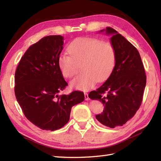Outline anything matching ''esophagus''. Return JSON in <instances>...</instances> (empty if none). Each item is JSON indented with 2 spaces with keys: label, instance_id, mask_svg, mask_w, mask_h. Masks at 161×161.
I'll use <instances>...</instances> for the list:
<instances>
[{
  "label": "esophagus",
  "instance_id": "esophagus-1",
  "mask_svg": "<svg viewBox=\"0 0 161 161\" xmlns=\"http://www.w3.org/2000/svg\"><path fill=\"white\" fill-rule=\"evenodd\" d=\"M84 97H85V100H89V97H88V94L87 93H84Z\"/></svg>",
  "mask_w": 161,
  "mask_h": 161
}]
</instances>
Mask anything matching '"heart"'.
<instances>
[{
	"instance_id": "obj_1",
	"label": "heart",
	"mask_w": 161,
	"mask_h": 161,
	"mask_svg": "<svg viewBox=\"0 0 161 161\" xmlns=\"http://www.w3.org/2000/svg\"><path fill=\"white\" fill-rule=\"evenodd\" d=\"M69 54H61L58 65L63 76L73 78L82 64L84 73L71 82L77 90L87 91L97 81H104L110 77L116 61V51L111 43L93 37H82L73 41L68 46Z\"/></svg>"
}]
</instances>
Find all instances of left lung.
<instances>
[{
    "label": "left lung",
    "instance_id": "obj_1",
    "mask_svg": "<svg viewBox=\"0 0 161 161\" xmlns=\"http://www.w3.org/2000/svg\"><path fill=\"white\" fill-rule=\"evenodd\" d=\"M106 32L112 35L111 42L116 51L115 68L103 85L90 92L88 97L104 106L103 112L96 115L97 120L114 128L125 125L139 109L147 77L136 47L112 28L107 27Z\"/></svg>",
    "mask_w": 161,
    "mask_h": 161
}]
</instances>
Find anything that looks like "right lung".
<instances>
[{"label": "right lung", "instance_id": "add662e5", "mask_svg": "<svg viewBox=\"0 0 161 161\" xmlns=\"http://www.w3.org/2000/svg\"><path fill=\"white\" fill-rule=\"evenodd\" d=\"M63 39L50 35L32 44L15 72L14 93L23 113L32 124L47 131L63 127L72 107L84 100V93L79 91L58 95L68 86L58 65Z\"/></svg>", "mask_w": 161, "mask_h": 161}]
</instances>
